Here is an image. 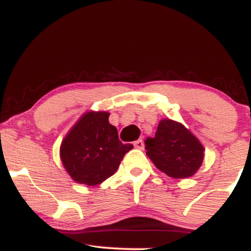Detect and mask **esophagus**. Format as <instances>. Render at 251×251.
I'll use <instances>...</instances> for the list:
<instances>
[{
  "instance_id": "34e87169",
  "label": "esophagus",
  "mask_w": 251,
  "mask_h": 251,
  "mask_svg": "<svg viewBox=\"0 0 251 251\" xmlns=\"http://www.w3.org/2000/svg\"><path fill=\"white\" fill-rule=\"evenodd\" d=\"M133 145H134V148L135 149H139V150H143L144 149V142L142 139H138V140H135V142L133 143Z\"/></svg>"
}]
</instances>
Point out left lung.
<instances>
[{"instance_id":"1","label":"left lung","mask_w":251,"mask_h":251,"mask_svg":"<svg viewBox=\"0 0 251 251\" xmlns=\"http://www.w3.org/2000/svg\"><path fill=\"white\" fill-rule=\"evenodd\" d=\"M146 154L158 170L172 178H188L201 168L204 148L181 124L171 119L159 122L153 138L145 140Z\"/></svg>"}]
</instances>
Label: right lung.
<instances>
[{
	"mask_svg": "<svg viewBox=\"0 0 251 251\" xmlns=\"http://www.w3.org/2000/svg\"><path fill=\"white\" fill-rule=\"evenodd\" d=\"M107 112H87L62 140L60 157L76 183L94 186L111 177L133 145L123 144Z\"/></svg>",
	"mask_w": 251,
	"mask_h": 251,
	"instance_id": "1",
	"label": "right lung"
}]
</instances>
